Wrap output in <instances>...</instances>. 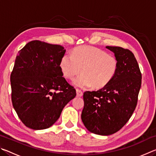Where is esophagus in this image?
<instances>
[{
    "instance_id": "obj_1",
    "label": "esophagus",
    "mask_w": 156,
    "mask_h": 156,
    "mask_svg": "<svg viewBox=\"0 0 156 156\" xmlns=\"http://www.w3.org/2000/svg\"><path fill=\"white\" fill-rule=\"evenodd\" d=\"M76 94H77L78 97H81V96H83V91L80 90V89H76Z\"/></svg>"
}]
</instances>
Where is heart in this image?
<instances>
[{
	"label": "heart",
	"instance_id": "b5f03b06",
	"mask_svg": "<svg viewBox=\"0 0 156 156\" xmlns=\"http://www.w3.org/2000/svg\"><path fill=\"white\" fill-rule=\"evenodd\" d=\"M118 67V62L113 55L97 47L81 46L76 48L72 55L65 54L60 61V68L66 78L75 79L73 85L80 88H101L114 77Z\"/></svg>",
	"mask_w": 156,
	"mask_h": 156
}]
</instances>
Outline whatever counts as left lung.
<instances>
[{
    "mask_svg": "<svg viewBox=\"0 0 156 156\" xmlns=\"http://www.w3.org/2000/svg\"><path fill=\"white\" fill-rule=\"evenodd\" d=\"M114 54L118 67L114 77L98 91H85L82 121L91 133L109 136L122 129L135 110L142 74L130 50L107 46Z\"/></svg>",
    "mask_w": 156,
    "mask_h": 156,
    "instance_id": "obj_1",
    "label": "left lung"
}]
</instances>
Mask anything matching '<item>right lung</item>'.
<instances>
[{
	"label": "right lung",
	"mask_w": 156,
	"mask_h": 156,
	"mask_svg": "<svg viewBox=\"0 0 156 156\" xmlns=\"http://www.w3.org/2000/svg\"><path fill=\"white\" fill-rule=\"evenodd\" d=\"M65 51L61 45L40 41L30 42L18 51L10 76L12 101L18 116L29 128L50 127L76 96L60 68Z\"/></svg>",
	"instance_id": "obj_1"
}]
</instances>
